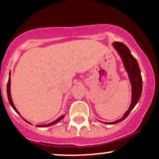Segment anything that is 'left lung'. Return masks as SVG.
I'll return each mask as SVG.
<instances>
[{
	"label": "left lung",
	"instance_id": "1",
	"mask_svg": "<svg viewBox=\"0 0 159 159\" xmlns=\"http://www.w3.org/2000/svg\"><path fill=\"white\" fill-rule=\"evenodd\" d=\"M114 48L118 52L119 56L122 59L123 64L125 65L126 71H127L129 77V81L132 85V101L129 109H128L122 118L113 122H104L108 125H114L123 121L128 116L129 113L132 111L136 104L138 103L140 98L143 89V80L141 77L140 69L138 63L134 57L131 54L129 49L124 43L120 42H115L113 43Z\"/></svg>",
	"mask_w": 159,
	"mask_h": 159
}]
</instances>
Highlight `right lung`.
I'll return each instance as SVG.
<instances>
[{
    "instance_id": "obj_1",
    "label": "right lung",
    "mask_w": 159,
    "mask_h": 159,
    "mask_svg": "<svg viewBox=\"0 0 159 159\" xmlns=\"http://www.w3.org/2000/svg\"><path fill=\"white\" fill-rule=\"evenodd\" d=\"M11 79H10V73H9V78H8V83H7V96H8V101H9V103L10 105L11 106V107L14 108V110L16 111L17 114H18L19 115H20V114H19L18 111L16 110V107H15L14 105V103H13V101H12V98H11ZM21 116V115H20ZM64 115H62V116H61L59 118H58L56 120L52 121V122L48 124V125H36V127H49V126H52L53 125H55V124H56L57 122H58V121L61 120V119L64 118ZM24 120H25L26 122H27L28 124H30V125H31V123L29 122V121L26 120V119H25L24 118H22Z\"/></svg>"
}]
</instances>
